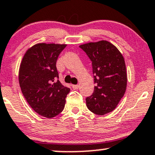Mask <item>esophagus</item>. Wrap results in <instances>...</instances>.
Wrapping results in <instances>:
<instances>
[{
    "label": "esophagus",
    "mask_w": 155,
    "mask_h": 155,
    "mask_svg": "<svg viewBox=\"0 0 155 155\" xmlns=\"http://www.w3.org/2000/svg\"><path fill=\"white\" fill-rule=\"evenodd\" d=\"M72 87L73 90H77V89L79 88V85H78V84H73Z\"/></svg>",
    "instance_id": "obj_1"
}]
</instances>
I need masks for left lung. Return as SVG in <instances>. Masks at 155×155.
<instances>
[{
    "instance_id": "obj_1",
    "label": "left lung",
    "mask_w": 155,
    "mask_h": 155,
    "mask_svg": "<svg viewBox=\"0 0 155 155\" xmlns=\"http://www.w3.org/2000/svg\"><path fill=\"white\" fill-rule=\"evenodd\" d=\"M92 61L94 91L86 98L87 108L97 115L114 110L124 96L127 73L123 55L107 41L90 42L79 46Z\"/></svg>"
}]
</instances>
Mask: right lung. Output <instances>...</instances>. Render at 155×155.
Here are the masks:
<instances>
[{"mask_svg": "<svg viewBox=\"0 0 155 155\" xmlns=\"http://www.w3.org/2000/svg\"><path fill=\"white\" fill-rule=\"evenodd\" d=\"M66 45L40 43L27 50L19 68V84L27 102L47 118L64 109L70 88L58 80L56 61Z\"/></svg>", "mask_w": 155, "mask_h": 155, "instance_id": "add662e5", "label": "right lung"}]
</instances>
